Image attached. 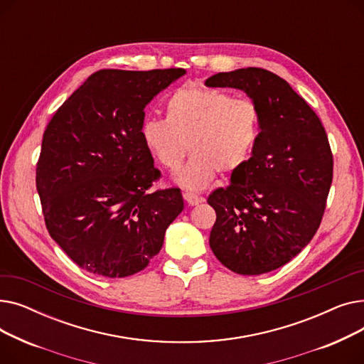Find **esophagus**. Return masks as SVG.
Returning <instances> with one entry per match:
<instances>
[{
  "instance_id": "obj_1",
  "label": "esophagus",
  "mask_w": 364,
  "mask_h": 364,
  "mask_svg": "<svg viewBox=\"0 0 364 364\" xmlns=\"http://www.w3.org/2000/svg\"><path fill=\"white\" fill-rule=\"evenodd\" d=\"M183 198H184V200H186L190 206L199 205V203L203 200L200 196H198V195H195V193H190V192H184V193H183Z\"/></svg>"
}]
</instances>
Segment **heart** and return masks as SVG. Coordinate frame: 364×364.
<instances>
[{
	"instance_id": "1",
	"label": "heart",
	"mask_w": 364,
	"mask_h": 364,
	"mask_svg": "<svg viewBox=\"0 0 364 364\" xmlns=\"http://www.w3.org/2000/svg\"><path fill=\"white\" fill-rule=\"evenodd\" d=\"M261 132V112L251 99H235L220 88L186 85L169 95L165 119L141 125L147 150L176 172L192 155L178 181L192 190L206 187L215 172L232 174L251 159Z\"/></svg>"
}]
</instances>
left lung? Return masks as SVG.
I'll return each mask as SVG.
<instances>
[{
  "instance_id": "8db88e82",
  "label": "left lung",
  "mask_w": 364,
  "mask_h": 364,
  "mask_svg": "<svg viewBox=\"0 0 364 364\" xmlns=\"http://www.w3.org/2000/svg\"><path fill=\"white\" fill-rule=\"evenodd\" d=\"M205 85L242 90L261 112L251 159L208 198L217 213L209 245L237 274L273 272L310 243L321 223L333 177L326 129L309 103L270 70L221 72Z\"/></svg>"
}]
</instances>
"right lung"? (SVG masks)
<instances>
[{"instance_id":"1","label":"right lung","mask_w":364,"mask_h":364,"mask_svg":"<svg viewBox=\"0 0 364 364\" xmlns=\"http://www.w3.org/2000/svg\"><path fill=\"white\" fill-rule=\"evenodd\" d=\"M184 69L94 72L50 119L36 190L50 236L103 277L144 270L183 211L178 187L147 192L161 171L143 143L144 107Z\"/></svg>"}]
</instances>
